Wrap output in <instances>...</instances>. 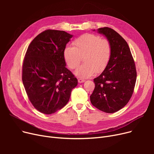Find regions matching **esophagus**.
I'll use <instances>...</instances> for the list:
<instances>
[{
  "instance_id": "1",
  "label": "esophagus",
  "mask_w": 154,
  "mask_h": 154,
  "mask_svg": "<svg viewBox=\"0 0 154 154\" xmlns=\"http://www.w3.org/2000/svg\"><path fill=\"white\" fill-rule=\"evenodd\" d=\"M78 82H79V83H82V82H85V80L84 79H78Z\"/></svg>"
}]
</instances>
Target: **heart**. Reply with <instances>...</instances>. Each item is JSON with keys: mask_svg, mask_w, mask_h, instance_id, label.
Listing matches in <instances>:
<instances>
[{"mask_svg": "<svg viewBox=\"0 0 154 154\" xmlns=\"http://www.w3.org/2000/svg\"><path fill=\"white\" fill-rule=\"evenodd\" d=\"M72 44L74 47L67 46L64 48L63 57L71 69H75L83 57L84 63L75 71L77 77H90L106 69L112 54L109 40L101 38L97 35L85 34L74 40Z\"/></svg>", "mask_w": 154, "mask_h": 154, "instance_id": "obj_1", "label": "heart"}]
</instances>
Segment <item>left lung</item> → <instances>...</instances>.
<instances>
[{
	"mask_svg": "<svg viewBox=\"0 0 154 154\" xmlns=\"http://www.w3.org/2000/svg\"><path fill=\"white\" fill-rule=\"evenodd\" d=\"M109 40L112 54L107 67L94 79L95 88L90 96L92 104L106 113L122 109L133 94L137 79L135 62L125 39L109 27L98 29Z\"/></svg>",
	"mask_w": 154,
	"mask_h": 154,
	"instance_id": "obj_1",
	"label": "left lung"
}]
</instances>
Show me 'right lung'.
I'll list each match as a JSON object with an SVG mask.
<instances>
[{"label":"right lung","instance_id":"right-lung-1","mask_svg":"<svg viewBox=\"0 0 154 154\" xmlns=\"http://www.w3.org/2000/svg\"><path fill=\"white\" fill-rule=\"evenodd\" d=\"M73 37L63 30H46L28 47L22 66V82L33 106L45 114L63 108L77 79L66 68L63 51Z\"/></svg>","mask_w":154,"mask_h":154}]
</instances>
